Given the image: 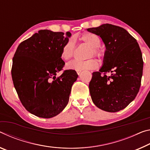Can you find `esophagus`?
Here are the masks:
<instances>
[{"mask_svg": "<svg viewBox=\"0 0 150 150\" xmlns=\"http://www.w3.org/2000/svg\"><path fill=\"white\" fill-rule=\"evenodd\" d=\"M80 72H81V71H77V74L78 75H80Z\"/></svg>", "mask_w": 150, "mask_h": 150, "instance_id": "esophagus-1", "label": "esophagus"}]
</instances>
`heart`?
Wrapping results in <instances>:
<instances>
[{
	"label": "heart",
	"instance_id": "obj_1",
	"mask_svg": "<svg viewBox=\"0 0 150 150\" xmlns=\"http://www.w3.org/2000/svg\"><path fill=\"white\" fill-rule=\"evenodd\" d=\"M80 40L91 48V50L89 53V57H92L94 55L97 56L98 58H101L104 56V52L98 48L101 45V40L96 34L90 33H84L80 36ZM74 48V40L70 39L63 46L61 51V57L64 60H69L73 56ZM98 66V63L95 59H89L84 61L75 60L68 63L67 65L68 69L76 71L96 69Z\"/></svg>",
	"mask_w": 150,
	"mask_h": 150
}]
</instances>
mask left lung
Returning <instances> with one entry per match:
<instances>
[{"label":"left lung","instance_id":"1","mask_svg":"<svg viewBox=\"0 0 150 150\" xmlns=\"http://www.w3.org/2000/svg\"><path fill=\"white\" fill-rule=\"evenodd\" d=\"M87 30L100 36L105 46L102 66L92 73L89 84L92 102L104 111H120L133 101L140 88L144 66L140 48L122 27L104 24Z\"/></svg>","mask_w":150,"mask_h":150}]
</instances>
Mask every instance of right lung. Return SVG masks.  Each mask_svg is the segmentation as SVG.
Wrapping results in <instances>:
<instances>
[{"label":"right lung","mask_w":150,"mask_h":150,"mask_svg":"<svg viewBox=\"0 0 150 150\" xmlns=\"http://www.w3.org/2000/svg\"><path fill=\"white\" fill-rule=\"evenodd\" d=\"M72 34L40 30L20 44L13 59L11 74L20 100L35 116L50 118L65 108L78 74L67 70L60 76L65 62L64 45Z\"/></svg>","instance_id":"right-lung-1"}]
</instances>
